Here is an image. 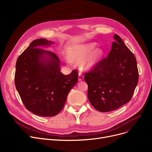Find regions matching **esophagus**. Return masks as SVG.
I'll return each instance as SVG.
<instances>
[{
  "instance_id": "esophagus-1",
  "label": "esophagus",
  "mask_w": 152,
  "mask_h": 152,
  "mask_svg": "<svg viewBox=\"0 0 152 152\" xmlns=\"http://www.w3.org/2000/svg\"><path fill=\"white\" fill-rule=\"evenodd\" d=\"M83 79H84L83 75L82 73H79V76H78V80L79 81H83Z\"/></svg>"
}]
</instances>
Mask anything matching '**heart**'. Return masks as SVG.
<instances>
[{"label": "heart", "instance_id": "heart-1", "mask_svg": "<svg viewBox=\"0 0 152 152\" xmlns=\"http://www.w3.org/2000/svg\"><path fill=\"white\" fill-rule=\"evenodd\" d=\"M96 45L94 43L81 44L75 46L71 51V60L81 62V66L85 69H89L95 66L102 57V51H95ZM70 61V60H68Z\"/></svg>", "mask_w": 152, "mask_h": 152}]
</instances>
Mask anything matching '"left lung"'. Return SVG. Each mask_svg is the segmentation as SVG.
Here are the masks:
<instances>
[{
    "mask_svg": "<svg viewBox=\"0 0 152 152\" xmlns=\"http://www.w3.org/2000/svg\"><path fill=\"white\" fill-rule=\"evenodd\" d=\"M114 39L107 57L84 76L89 100L101 112L115 110L129 102L139 81L134 55L118 35L115 34Z\"/></svg>",
    "mask_w": 152,
    "mask_h": 152,
    "instance_id": "left-lung-1",
    "label": "left lung"
}]
</instances>
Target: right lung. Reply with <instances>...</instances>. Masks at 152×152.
<instances>
[{
    "label": "right lung",
    "instance_id": "add662e5",
    "mask_svg": "<svg viewBox=\"0 0 152 152\" xmlns=\"http://www.w3.org/2000/svg\"><path fill=\"white\" fill-rule=\"evenodd\" d=\"M52 44L45 39L34 40L16 63L15 84L24 105L33 114L44 117L60 112L78 80L77 70L64 75L57 55L40 48Z\"/></svg>",
    "mask_w": 152,
    "mask_h": 152
}]
</instances>
